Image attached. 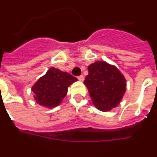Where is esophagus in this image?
<instances>
[{
  "instance_id": "esophagus-1",
  "label": "esophagus",
  "mask_w": 157,
  "mask_h": 157,
  "mask_svg": "<svg viewBox=\"0 0 157 157\" xmlns=\"http://www.w3.org/2000/svg\"><path fill=\"white\" fill-rule=\"evenodd\" d=\"M83 79H84V77H83V75H80L78 77V80H80V81H83Z\"/></svg>"
}]
</instances>
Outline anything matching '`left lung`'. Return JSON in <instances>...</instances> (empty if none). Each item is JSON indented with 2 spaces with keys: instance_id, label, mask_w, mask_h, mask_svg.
<instances>
[{
  "instance_id": "left-lung-1",
  "label": "left lung",
  "mask_w": 157,
  "mask_h": 157,
  "mask_svg": "<svg viewBox=\"0 0 157 157\" xmlns=\"http://www.w3.org/2000/svg\"><path fill=\"white\" fill-rule=\"evenodd\" d=\"M126 80L115 66L97 61L88 67L84 84L92 103L102 112L111 111L118 105L126 90Z\"/></svg>"
}]
</instances>
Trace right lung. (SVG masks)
Returning a JSON list of instances; mask_svg holds the SVG:
<instances>
[{"label": "right lung", "mask_w": 157, "mask_h": 157, "mask_svg": "<svg viewBox=\"0 0 157 157\" xmlns=\"http://www.w3.org/2000/svg\"><path fill=\"white\" fill-rule=\"evenodd\" d=\"M77 80L67 72L52 67L32 87L35 100L42 106L55 108L65 98L70 84Z\"/></svg>", "instance_id": "add662e5"}]
</instances>
